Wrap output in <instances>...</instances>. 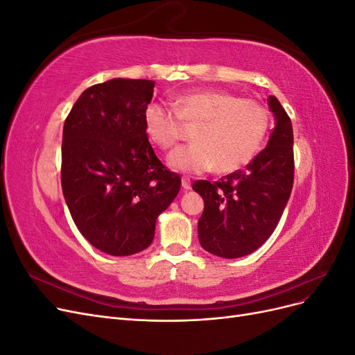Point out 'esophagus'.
<instances>
[{"label": "esophagus", "mask_w": 355, "mask_h": 355, "mask_svg": "<svg viewBox=\"0 0 355 355\" xmlns=\"http://www.w3.org/2000/svg\"><path fill=\"white\" fill-rule=\"evenodd\" d=\"M182 188H184L185 191L191 189V180L188 178H182Z\"/></svg>", "instance_id": "1"}]
</instances>
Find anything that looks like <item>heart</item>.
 Listing matches in <instances>:
<instances>
[{
    "label": "heart",
    "mask_w": 355,
    "mask_h": 355,
    "mask_svg": "<svg viewBox=\"0 0 355 355\" xmlns=\"http://www.w3.org/2000/svg\"><path fill=\"white\" fill-rule=\"evenodd\" d=\"M180 119L198 124L192 135L196 144L171 151L167 164L187 175H201L214 167L219 173L240 170L259 153L271 124L270 111L259 102L220 90H194L180 94L175 110L159 102L148 103L145 133L158 148L170 149L180 139Z\"/></svg>",
    "instance_id": "heart-1"
}]
</instances>
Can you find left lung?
<instances>
[{"mask_svg": "<svg viewBox=\"0 0 355 355\" xmlns=\"http://www.w3.org/2000/svg\"><path fill=\"white\" fill-rule=\"evenodd\" d=\"M275 127L266 148L245 170L219 182L197 180L192 189L202 197L198 240L204 250L225 259L253 253L271 237L293 187V128L275 96L268 98Z\"/></svg>", "mask_w": 355, "mask_h": 355, "instance_id": "left-lung-1", "label": "left lung"}]
</instances>
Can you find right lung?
Listing matches in <instances>:
<instances>
[{
    "mask_svg": "<svg viewBox=\"0 0 355 355\" xmlns=\"http://www.w3.org/2000/svg\"><path fill=\"white\" fill-rule=\"evenodd\" d=\"M151 80L112 78L84 90L63 125L62 191L96 249L130 256L153 243L180 178L157 158L144 127Z\"/></svg>",
    "mask_w": 355,
    "mask_h": 355,
    "instance_id": "add662e5",
    "label": "right lung"
}]
</instances>
